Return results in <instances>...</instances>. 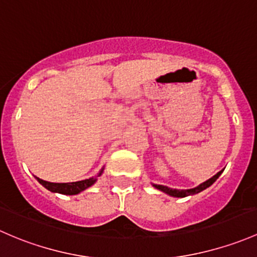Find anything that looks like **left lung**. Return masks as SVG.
<instances>
[{
    "instance_id": "left-lung-1",
    "label": "left lung",
    "mask_w": 257,
    "mask_h": 257,
    "mask_svg": "<svg viewBox=\"0 0 257 257\" xmlns=\"http://www.w3.org/2000/svg\"><path fill=\"white\" fill-rule=\"evenodd\" d=\"M223 173V171L218 172V173L215 174V176L211 177L210 179H208V181H205L204 183L199 184L198 187L195 188H192V189H173V188H168L166 186H161V184H153V187L157 188V189L162 190L163 193H166V194L168 195H172V197H177V198H184V197H188V195H193V194H197V193L202 192V190L207 189L208 187H210L211 184L214 183V182L216 181V179L219 178V176Z\"/></svg>"
}]
</instances>
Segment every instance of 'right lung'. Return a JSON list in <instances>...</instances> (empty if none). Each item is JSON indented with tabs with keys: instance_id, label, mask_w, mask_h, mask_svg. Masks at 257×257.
<instances>
[{
	"instance_id": "1",
	"label": "right lung",
	"mask_w": 257,
	"mask_h": 257,
	"mask_svg": "<svg viewBox=\"0 0 257 257\" xmlns=\"http://www.w3.org/2000/svg\"><path fill=\"white\" fill-rule=\"evenodd\" d=\"M102 171H104V168L100 171V173L97 174V177L101 176ZM36 178H37V181L42 184V186H43L44 188H47V189L50 190V192L60 193V194H65V195L79 194L80 192L85 190L86 188L91 187L97 179L96 177H91V178H89V179H84V181H79V182H71V183H52V182L43 181V179L38 178V177H36Z\"/></svg>"
}]
</instances>
